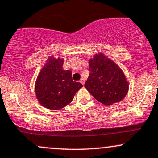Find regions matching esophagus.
Listing matches in <instances>:
<instances>
[{"mask_svg": "<svg viewBox=\"0 0 158 158\" xmlns=\"http://www.w3.org/2000/svg\"><path fill=\"white\" fill-rule=\"evenodd\" d=\"M85 79H83V78H81V79H80V82L81 83V84H82L83 85H85Z\"/></svg>", "mask_w": 158, "mask_h": 158, "instance_id": "34e87169", "label": "esophagus"}]
</instances>
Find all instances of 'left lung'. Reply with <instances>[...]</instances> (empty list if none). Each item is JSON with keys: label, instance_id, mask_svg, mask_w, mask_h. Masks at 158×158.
I'll use <instances>...</instances> for the list:
<instances>
[{"label": "left lung", "instance_id": "8db88e82", "mask_svg": "<svg viewBox=\"0 0 158 158\" xmlns=\"http://www.w3.org/2000/svg\"><path fill=\"white\" fill-rule=\"evenodd\" d=\"M89 64L90 73L85 87L90 94L105 105L122 100L129 85L121 68L103 54L95 55Z\"/></svg>", "mask_w": 158, "mask_h": 158}]
</instances>
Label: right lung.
Masks as SVG:
<instances>
[{
	"label": "right lung",
	"instance_id": "add662e5",
	"mask_svg": "<svg viewBox=\"0 0 158 158\" xmlns=\"http://www.w3.org/2000/svg\"><path fill=\"white\" fill-rule=\"evenodd\" d=\"M63 60L48 59L36 81L35 92L40 104L47 109L60 110L71 103L82 87L72 79V72L62 69Z\"/></svg>",
	"mask_w": 158,
	"mask_h": 158
}]
</instances>
